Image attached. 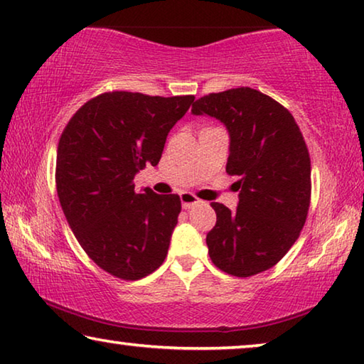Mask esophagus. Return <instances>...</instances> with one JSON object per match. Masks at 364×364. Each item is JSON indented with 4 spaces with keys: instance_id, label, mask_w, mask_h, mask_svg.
Instances as JSON below:
<instances>
[{
    "instance_id": "34e87169",
    "label": "esophagus",
    "mask_w": 364,
    "mask_h": 364,
    "mask_svg": "<svg viewBox=\"0 0 364 364\" xmlns=\"http://www.w3.org/2000/svg\"><path fill=\"white\" fill-rule=\"evenodd\" d=\"M180 198H181V204H183L184 209H191L193 205H196V204L200 203V199H198L191 193H181Z\"/></svg>"
}]
</instances>
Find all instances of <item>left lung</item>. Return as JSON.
I'll return each instance as SVG.
<instances>
[{"label":"left lung","mask_w":364,"mask_h":364,"mask_svg":"<svg viewBox=\"0 0 364 364\" xmlns=\"http://www.w3.org/2000/svg\"><path fill=\"white\" fill-rule=\"evenodd\" d=\"M193 114L225 124L238 176L237 210L213 203L214 229L205 237L217 268L237 278L273 268L299 238L311 205V156L292 114L262 91L242 86L205 95Z\"/></svg>","instance_id":"1"}]
</instances>
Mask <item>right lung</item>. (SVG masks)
Listing matches in <instances>:
<instances>
[{
    "mask_svg": "<svg viewBox=\"0 0 364 364\" xmlns=\"http://www.w3.org/2000/svg\"><path fill=\"white\" fill-rule=\"evenodd\" d=\"M193 101L109 91L63 129L55 168L62 210L81 248L114 278H145L165 262L180 196L137 193L134 176L159 165L168 132Z\"/></svg>",
    "mask_w": 364,
    "mask_h": 364,
    "instance_id": "1",
    "label": "right lung"
}]
</instances>
